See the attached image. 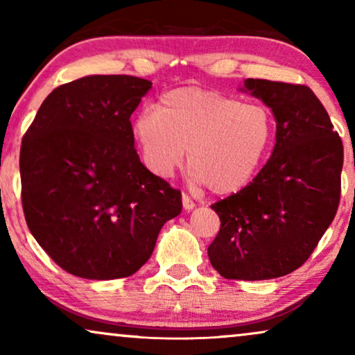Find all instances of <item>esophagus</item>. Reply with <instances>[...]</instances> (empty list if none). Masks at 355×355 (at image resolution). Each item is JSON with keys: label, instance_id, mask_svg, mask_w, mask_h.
Listing matches in <instances>:
<instances>
[{"label": "esophagus", "instance_id": "1", "mask_svg": "<svg viewBox=\"0 0 355 355\" xmlns=\"http://www.w3.org/2000/svg\"><path fill=\"white\" fill-rule=\"evenodd\" d=\"M182 207L184 210H192V208L196 207V203H193V200L187 196V193H182Z\"/></svg>", "mask_w": 355, "mask_h": 355}]
</instances>
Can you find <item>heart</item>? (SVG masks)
I'll return each instance as SVG.
<instances>
[{
  "instance_id": "obj_1",
  "label": "heart",
  "mask_w": 355,
  "mask_h": 355,
  "mask_svg": "<svg viewBox=\"0 0 355 355\" xmlns=\"http://www.w3.org/2000/svg\"><path fill=\"white\" fill-rule=\"evenodd\" d=\"M273 134L266 106L198 87L166 92L157 111H142L134 123L145 164L155 176H171L189 150L193 181L218 196L239 192L255 178Z\"/></svg>"
}]
</instances>
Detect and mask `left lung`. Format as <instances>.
I'll return each mask as SVG.
<instances>
[{
    "instance_id": "8db88e82",
    "label": "left lung",
    "mask_w": 355,
    "mask_h": 355,
    "mask_svg": "<svg viewBox=\"0 0 355 355\" xmlns=\"http://www.w3.org/2000/svg\"><path fill=\"white\" fill-rule=\"evenodd\" d=\"M241 90L273 111L276 144L249 186L211 205L221 227L208 259L226 279H273L302 266L334 220L344 148L307 85L245 79Z\"/></svg>"
}]
</instances>
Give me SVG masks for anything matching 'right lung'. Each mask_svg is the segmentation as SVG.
Listing matches in <instances>:
<instances>
[{
	"label": "right lung",
	"mask_w": 355,
	"mask_h": 355,
	"mask_svg": "<svg viewBox=\"0 0 355 355\" xmlns=\"http://www.w3.org/2000/svg\"><path fill=\"white\" fill-rule=\"evenodd\" d=\"M152 82L87 76L56 87L22 139V208L50 259L85 279L134 275L181 192L140 163L130 114Z\"/></svg>",
	"instance_id": "right-lung-1"
}]
</instances>
